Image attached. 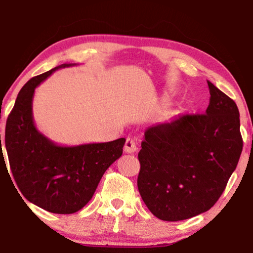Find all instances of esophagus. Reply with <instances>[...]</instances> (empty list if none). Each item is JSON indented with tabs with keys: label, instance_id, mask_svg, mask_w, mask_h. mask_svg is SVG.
<instances>
[{
	"label": "esophagus",
	"instance_id": "1",
	"mask_svg": "<svg viewBox=\"0 0 253 253\" xmlns=\"http://www.w3.org/2000/svg\"><path fill=\"white\" fill-rule=\"evenodd\" d=\"M124 151L126 153H135L137 151V145L136 142L132 138H128L126 139V143H125V147H124Z\"/></svg>",
	"mask_w": 253,
	"mask_h": 253
}]
</instances>
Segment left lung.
Instances as JSON below:
<instances>
[{"label":"left lung","mask_w":253,"mask_h":253,"mask_svg":"<svg viewBox=\"0 0 253 253\" xmlns=\"http://www.w3.org/2000/svg\"><path fill=\"white\" fill-rule=\"evenodd\" d=\"M208 85L205 114L145 130L137 186L149 211L163 221L186 220L211 209L241 155L237 104L212 83Z\"/></svg>","instance_id":"1"}]
</instances>
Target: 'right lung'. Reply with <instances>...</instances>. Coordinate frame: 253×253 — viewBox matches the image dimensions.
Listing matches in <instances>:
<instances>
[{"mask_svg": "<svg viewBox=\"0 0 253 253\" xmlns=\"http://www.w3.org/2000/svg\"><path fill=\"white\" fill-rule=\"evenodd\" d=\"M75 65L65 63L30 79L16 97L5 127L8 162L21 193L57 214L75 213L91 200L106 169L122 156L126 140L60 146L37 129L32 115L34 90L55 70Z\"/></svg>", "mask_w": 253, "mask_h": 253, "instance_id": "add662e5", "label": "right lung"}]
</instances>
